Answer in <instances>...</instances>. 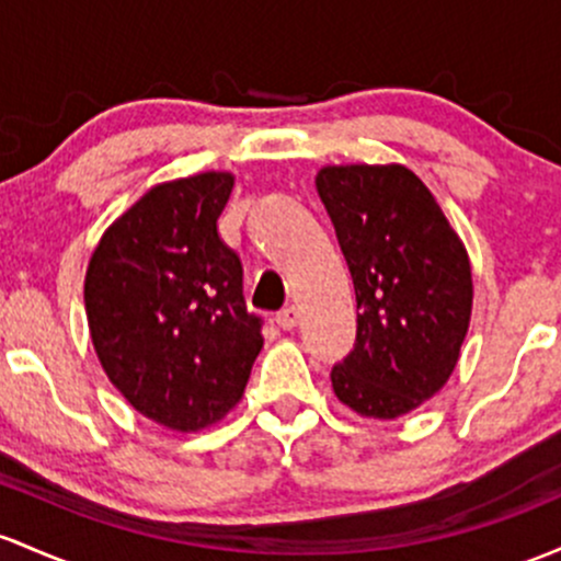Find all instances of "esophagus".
Here are the masks:
<instances>
[{"instance_id": "obj_1", "label": "esophagus", "mask_w": 561, "mask_h": 561, "mask_svg": "<svg viewBox=\"0 0 561 561\" xmlns=\"http://www.w3.org/2000/svg\"><path fill=\"white\" fill-rule=\"evenodd\" d=\"M298 319H300V311L295 309V306H287V309L276 313V324H279L282 330H295L298 328Z\"/></svg>"}]
</instances>
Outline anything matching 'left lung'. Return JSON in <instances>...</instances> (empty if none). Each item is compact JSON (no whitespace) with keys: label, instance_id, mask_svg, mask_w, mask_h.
<instances>
[{"label":"left lung","instance_id":"1","mask_svg":"<svg viewBox=\"0 0 561 561\" xmlns=\"http://www.w3.org/2000/svg\"><path fill=\"white\" fill-rule=\"evenodd\" d=\"M317 191L356 293V346L332 391L356 415L393 421L445 389L473 306L463 239L404 164H324Z\"/></svg>","mask_w":561,"mask_h":561}]
</instances>
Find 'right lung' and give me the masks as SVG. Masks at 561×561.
Instances as JSON below:
<instances>
[{"label":"right lung","instance_id":"obj_1","mask_svg":"<svg viewBox=\"0 0 561 561\" xmlns=\"http://www.w3.org/2000/svg\"><path fill=\"white\" fill-rule=\"evenodd\" d=\"M233 172L157 183L103 231L84 274V311L103 373L159 426L194 434L242 399L261 354L242 263L218 237Z\"/></svg>","mask_w":561,"mask_h":561}]
</instances>
